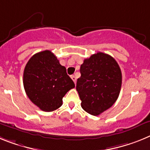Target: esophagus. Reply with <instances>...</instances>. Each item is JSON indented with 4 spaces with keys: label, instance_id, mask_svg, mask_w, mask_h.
<instances>
[{
    "label": "esophagus",
    "instance_id": "1",
    "mask_svg": "<svg viewBox=\"0 0 150 150\" xmlns=\"http://www.w3.org/2000/svg\"><path fill=\"white\" fill-rule=\"evenodd\" d=\"M71 79L73 80L74 82H75V84H76V81H77V78H76V77H75V75H71Z\"/></svg>",
    "mask_w": 150,
    "mask_h": 150
}]
</instances>
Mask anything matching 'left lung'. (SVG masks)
I'll list each match as a JSON object with an SVG mask.
<instances>
[{"mask_svg":"<svg viewBox=\"0 0 150 150\" xmlns=\"http://www.w3.org/2000/svg\"><path fill=\"white\" fill-rule=\"evenodd\" d=\"M80 72L76 90L81 107L92 115H99L118 99L122 79L120 67L111 56L98 52L84 59Z\"/></svg>","mask_w":150,"mask_h":150,"instance_id":"8db88e82","label":"left lung"}]
</instances>
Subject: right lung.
<instances>
[{
    "instance_id": "right-lung-1",
    "label": "right lung",
    "mask_w": 150,
    "mask_h": 150,
    "mask_svg": "<svg viewBox=\"0 0 150 150\" xmlns=\"http://www.w3.org/2000/svg\"><path fill=\"white\" fill-rule=\"evenodd\" d=\"M23 85L30 100L44 112L60 107L66 93L75 88L66 67L50 50L39 52L30 58L24 69Z\"/></svg>"
}]
</instances>
